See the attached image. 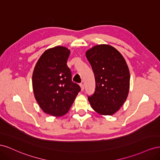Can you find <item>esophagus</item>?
Wrapping results in <instances>:
<instances>
[{
	"mask_svg": "<svg viewBox=\"0 0 160 160\" xmlns=\"http://www.w3.org/2000/svg\"><path fill=\"white\" fill-rule=\"evenodd\" d=\"M80 87H81V91H83V90H84V85H83V84H82V83H81V84H80Z\"/></svg>",
	"mask_w": 160,
	"mask_h": 160,
	"instance_id": "34e87169",
	"label": "esophagus"
}]
</instances>
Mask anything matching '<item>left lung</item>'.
<instances>
[{
  "label": "left lung",
  "instance_id": "left-lung-1",
  "mask_svg": "<svg viewBox=\"0 0 160 160\" xmlns=\"http://www.w3.org/2000/svg\"><path fill=\"white\" fill-rule=\"evenodd\" d=\"M95 79V91L88 100L99 115H112L126 100L129 90L130 74L121 53L109 45H98L86 51Z\"/></svg>",
  "mask_w": 160,
  "mask_h": 160
}]
</instances>
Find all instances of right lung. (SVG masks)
Instances as JSON below:
<instances>
[{"label": "right lung", "instance_id": "right-lung-1", "mask_svg": "<svg viewBox=\"0 0 160 160\" xmlns=\"http://www.w3.org/2000/svg\"><path fill=\"white\" fill-rule=\"evenodd\" d=\"M70 50L57 46L46 50L38 59L33 71L34 95L41 109L47 114L61 117L68 112L80 87L71 80L67 65Z\"/></svg>", "mask_w": 160, "mask_h": 160}]
</instances>
